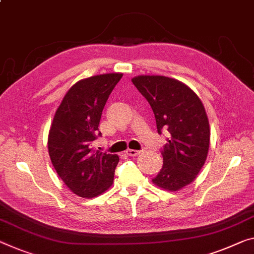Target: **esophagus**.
<instances>
[{
	"mask_svg": "<svg viewBox=\"0 0 254 254\" xmlns=\"http://www.w3.org/2000/svg\"><path fill=\"white\" fill-rule=\"evenodd\" d=\"M126 154L129 155V157H136V155L139 154V151L137 150H131V149H128L126 151Z\"/></svg>",
	"mask_w": 254,
	"mask_h": 254,
	"instance_id": "1",
	"label": "esophagus"
}]
</instances>
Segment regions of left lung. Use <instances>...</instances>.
I'll return each instance as SVG.
<instances>
[{"label": "left lung", "mask_w": 254, "mask_h": 254, "mask_svg": "<svg viewBox=\"0 0 254 254\" xmlns=\"http://www.w3.org/2000/svg\"><path fill=\"white\" fill-rule=\"evenodd\" d=\"M150 103L162 134L170 137L161 150L163 166L152 182L167 190L192 183L203 167L210 144V127L203 104L187 85L165 76H137L131 79Z\"/></svg>", "instance_id": "8db88e82"}]
</instances>
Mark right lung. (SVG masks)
Segmentation results:
<instances>
[{
	"mask_svg": "<svg viewBox=\"0 0 254 254\" xmlns=\"http://www.w3.org/2000/svg\"><path fill=\"white\" fill-rule=\"evenodd\" d=\"M123 73H104L85 78L64 95L51 125L48 147L57 174L71 192L95 197L114 183L117 154L93 150L101 136L99 125L112 89Z\"/></svg>",
	"mask_w": 254,
	"mask_h": 254,
	"instance_id": "right-lung-1",
	"label": "right lung"
}]
</instances>
